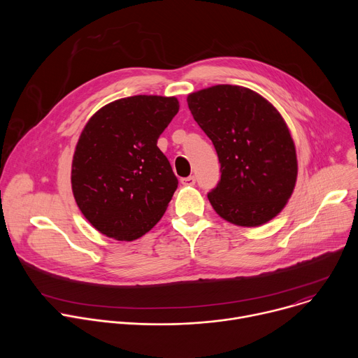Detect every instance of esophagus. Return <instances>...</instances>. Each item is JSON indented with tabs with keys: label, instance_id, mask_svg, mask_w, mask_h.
<instances>
[{
	"label": "esophagus",
	"instance_id": "obj_1",
	"mask_svg": "<svg viewBox=\"0 0 358 358\" xmlns=\"http://www.w3.org/2000/svg\"><path fill=\"white\" fill-rule=\"evenodd\" d=\"M181 184L185 185V187H192L195 184V177H185V178H181Z\"/></svg>",
	"mask_w": 358,
	"mask_h": 358
}]
</instances>
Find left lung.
Wrapping results in <instances>:
<instances>
[{
	"label": "left lung",
	"instance_id": "obj_1",
	"mask_svg": "<svg viewBox=\"0 0 358 358\" xmlns=\"http://www.w3.org/2000/svg\"><path fill=\"white\" fill-rule=\"evenodd\" d=\"M187 103L221 164L208 194L215 213L238 227H261L287 203L297 180L296 147L286 122L264 96L243 86L192 92Z\"/></svg>",
	"mask_w": 358,
	"mask_h": 358
}]
</instances>
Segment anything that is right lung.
<instances>
[{
	"instance_id": "right-lung-1",
	"label": "right lung",
	"mask_w": 358,
	"mask_h": 358,
	"mask_svg": "<svg viewBox=\"0 0 358 358\" xmlns=\"http://www.w3.org/2000/svg\"><path fill=\"white\" fill-rule=\"evenodd\" d=\"M174 96L137 94L99 109L72 160V192L83 217L109 238L134 241L164 215L178 180L157 147L178 113Z\"/></svg>"
}]
</instances>
